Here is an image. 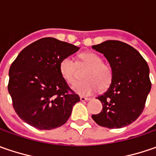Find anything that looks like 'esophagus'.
Wrapping results in <instances>:
<instances>
[{
    "instance_id": "obj_1",
    "label": "esophagus",
    "mask_w": 156,
    "mask_h": 156,
    "mask_svg": "<svg viewBox=\"0 0 156 156\" xmlns=\"http://www.w3.org/2000/svg\"><path fill=\"white\" fill-rule=\"evenodd\" d=\"M80 100H81V101H89V100H90V98L84 97V96H80Z\"/></svg>"
}]
</instances>
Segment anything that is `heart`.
Instances as JSON below:
<instances>
[{"instance_id":"b5f03b06","label":"heart","mask_w":156,"mask_h":156,"mask_svg":"<svg viewBox=\"0 0 156 156\" xmlns=\"http://www.w3.org/2000/svg\"><path fill=\"white\" fill-rule=\"evenodd\" d=\"M80 64L86 66L83 73L84 80L77 81L73 85V90L81 95H91L98 87L106 89L112 81V70L107 63L102 62L101 58L92 52H85L80 55ZM77 65L72 57L63 58L60 63V72L69 83L75 82L76 79Z\"/></svg>"}]
</instances>
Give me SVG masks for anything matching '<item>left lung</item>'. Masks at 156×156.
<instances>
[{"instance_id": "1", "label": "left lung", "mask_w": 156, "mask_h": 156, "mask_svg": "<svg viewBox=\"0 0 156 156\" xmlns=\"http://www.w3.org/2000/svg\"><path fill=\"white\" fill-rule=\"evenodd\" d=\"M92 48L104 55L112 70L110 86L97 97L102 110L92 118L108 129L126 127L140 116L145 107L151 89L148 65L135 48L120 41H106Z\"/></svg>"}]
</instances>
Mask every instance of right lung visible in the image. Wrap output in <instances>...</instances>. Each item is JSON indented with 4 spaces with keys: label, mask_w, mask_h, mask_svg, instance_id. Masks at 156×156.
I'll use <instances>...</instances> for the list:
<instances>
[{
    "label": "right lung",
    "mask_w": 156,
    "mask_h": 156,
    "mask_svg": "<svg viewBox=\"0 0 156 156\" xmlns=\"http://www.w3.org/2000/svg\"><path fill=\"white\" fill-rule=\"evenodd\" d=\"M80 48L55 38H41L26 47L9 69L8 89L16 114L41 130L62 126L80 97L60 72V63Z\"/></svg>",
    "instance_id": "right-lung-1"
}]
</instances>
